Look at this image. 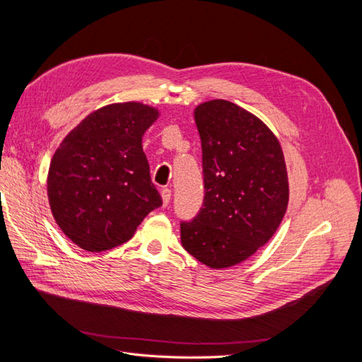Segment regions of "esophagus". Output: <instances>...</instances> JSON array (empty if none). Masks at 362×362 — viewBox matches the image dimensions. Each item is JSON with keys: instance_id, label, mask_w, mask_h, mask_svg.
<instances>
[{"instance_id": "obj_1", "label": "esophagus", "mask_w": 362, "mask_h": 362, "mask_svg": "<svg viewBox=\"0 0 362 362\" xmlns=\"http://www.w3.org/2000/svg\"><path fill=\"white\" fill-rule=\"evenodd\" d=\"M170 196H172V192H170L169 189H163V190H161V199H163V205H164V206L169 205Z\"/></svg>"}]
</instances>
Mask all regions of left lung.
<instances>
[{
	"mask_svg": "<svg viewBox=\"0 0 362 362\" xmlns=\"http://www.w3.org/2000/svg\"><path fill=\"white\" fill-rule=\"evenodd\" d=\"M202 144L204 205L181 223V243L210 269L240 264L276 233L288 206L278 137L259 117L225 100L193 112Z\"/></svg>",
	"mask_w": 362,
	"mask_h": 362,
	"instance_id": "obj_1",
	"label": "left lung"
}]
</instances>
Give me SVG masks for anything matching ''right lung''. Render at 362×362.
<instances>
[{
    "label": "right lung",
    "instance_id": "add662e5",
    "mask_svg": "<svg viewBox=\"0 0 362 362\" xmlns=\"http://www.w3.org/2000/svg\"><path fill=\"white\" fill-rule=\"evenodd\" d=\"M158 108L115 103L87 115L51 158L47 192L54 221L74 245L103 252L134 235L161 205L141 146Z\"/></svg>",
    "mask_w": 362,
    "mask_h": 362
}]
</instances>
